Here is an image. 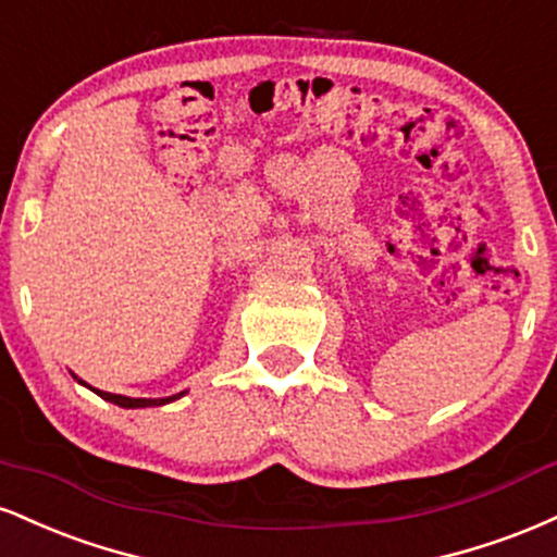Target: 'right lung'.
I'll use <instances>...</instances> for the list:
<instances>
[{
    "label": "right lung",
    "instance_id": "right-lung-1",
    "mask_svg": "<svg viewBox=\"0 0 557 557\" xmlns=\"http://www.w3.org/2000/svg\"><path fill=\"white\" fill-rule=\"evenodd\" d=\"M77 383H83V381H77ZM88 388H90V385H88ZM90 391H96V394L101 396L103 401H111V404H116V407H124V409L163 407V404L176 401V398H180V396H185V391H182V394H176V396H166V398H129V396H120V394H107V391H98V388H90Z\"/></svg>",
    "mask_w": 557,
    "mask_h": 557
}]
</instances>
